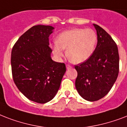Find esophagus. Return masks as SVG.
<instances>
[{
  "label": "esophagus",
  "instance_id": "esophagus-1",
  "mask_svg": "<svg viewBox=\"0 0 127 127\" xmlns=\"http://www.w3.org/2000/svg\"><path fill=\"white\" fill-rule=\"evenodd\" d=\"M71 68V66L69 65V64H66V68H67V69H70V68Z\"/></svg>",
  "mask_w": 127,
  "mask_h": 127
}]
</instances>
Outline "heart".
Returning <instances> with one entry per match:
<instances>
[{
    "label": "heart",
    "mask_w": 127,
    "mask_h": 127,
    "mask_svg": "<svg viewBox=\"0 0 127 127\" xmlns=\"http://www.w3.org/2000/svg\"><path fill=\"white\" fill-rule=\"evenodd\" d=\"M97 42V35L92 29L75 28L59 33L51 48L57 57H63L64 49H66L68 59L74 63H80L92 56Z\"/></svg>",
    "instance_id": "obj_1"
}]
</instances>
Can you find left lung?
Here are the masks:
<instances>
[{
    "label": "left lung",
    "instance_id": "obj_1",
    "mask_svg": "<svg viewBox=\"0 0 127 127\" xmlns=\"http://www.w3.org/2000/svg\"><path fill=\"white\" fill-rule=\"evenodd\" d=\"M97 43L90 57L74 66L78 92L86 100L94 101L106 95L116 81L119 70L118 48L110 35L94 24Z\"/></svg>",
    "mask_w": 127,
    "mask_h": 127
}]
</instances>
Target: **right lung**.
<instances>
[{
    "label": "right lung",
    "instance_id": "1",
    "mask_svg": "<svg viewBox=\"0 0 127 127\" xmlns=\"http://www.w3.org/2000/svg\"><path fill=\"white\" fill-rule=\"evenodd\" d=\"M54 28L37 25L22 35L11 53L12 74L18 90L30 100L45 103L55 96L66 72L64 63L53 61L49 37Z\"/></svg>",
    "mask_w": 127,
    "mask_h": 127
}]
</instances>
